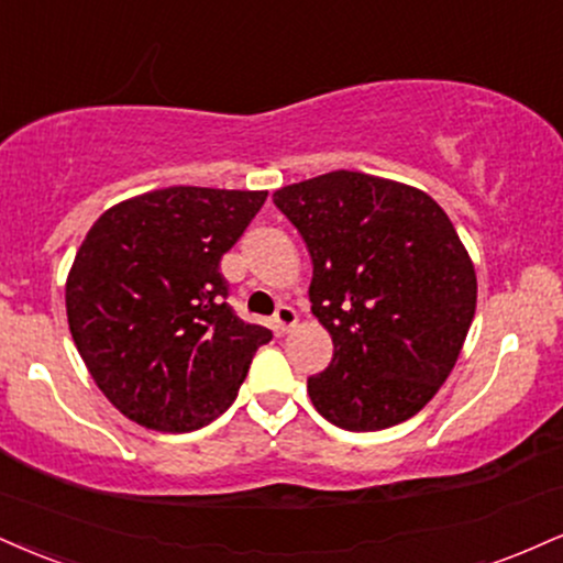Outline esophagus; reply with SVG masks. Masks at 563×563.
<instances>
[{"mask_svg":"<svg viewBox=\"0 0 563 563\" xmlns=\"http://www.w3.org/2000/svg\"><path fill=\"white\" fill-rule=\"evenodd\" d=\"M273 322H275L277 333H288V330L294 328L296 322H299V314H296V309L288 307V303H280V307H277V311H275Z\"/></svg>","mask_w":563,"mask_h":563,"instance_id":"34e87169","label":"esophagus"}]
</instances>
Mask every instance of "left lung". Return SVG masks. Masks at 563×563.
<instances>
[{"label":"left lung","mask_w":563,"mask_h":563,"mask_svg":"<svg viewBox=\"0 0 563 563\" xmlns=\"http://www.w3.org/2000/svg\"><path fill=\"white\" fill-rule=\"evenodd\" d=\"M307 243L311 314L333 358L311 404L335 428L375 432L415 417L456 364L477 277L449 214L424 191L335 170L273 194Z\"/></svg>","instance_id":"1"}]
</instances>
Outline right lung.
Listing matches in <instances>:
<instances>
[{
  "label": "right lung",
  "mask_w": 563,
  "mask_h": 563,
  "mask_svg": "<svg viewBox=\"0 0 563 563\" xmlns=\"http://www.w3.org/2000/svg\"><path fill=\"white\" fill-rule=\"evenodd\" d=\"M267 191L173 186L120 201L93 222L67 275L73 341L93 383L133 422L205 428L273 341L228 303L220 273Z\"/></svg>",
  "instance_id": "obj_1"
}]
</instances>
